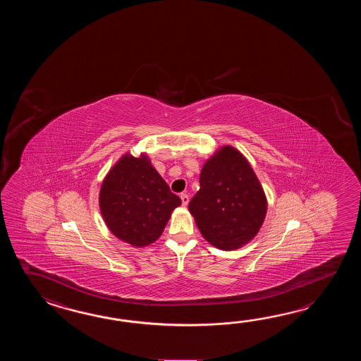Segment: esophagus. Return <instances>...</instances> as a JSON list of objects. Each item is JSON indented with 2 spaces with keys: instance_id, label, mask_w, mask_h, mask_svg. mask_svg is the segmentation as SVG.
I'll list each match as a JSON object with an SVG mask.
<instances>
[{
  "instance_id": "obj_1",
  "label": "esophagus",
  "mask_w": 361,
  "mask_h": 361,
  "mask_svg": "<svg viewBox=\"0 0 361 361\" xmlns=\"http://www.w3.org/2000/svg\"><path fill=\"white\" fill-rule=\"evenodd\" d=\"M180 200H182L183 207H185V205L188 204V201H190V197H188V195H187V193H180Z\"/></svg>"
}]
</instances>
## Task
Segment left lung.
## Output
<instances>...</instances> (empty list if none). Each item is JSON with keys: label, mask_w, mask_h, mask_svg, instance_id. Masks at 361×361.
Returning a JSON list of instances; mask_svg holds the SVG:
<instances>
[{"label": "left lung", "mask_w": 361, "mask_h": 361, "mask_svg": "<svg viewBox=\"0 0 361 361\" xmlns=\"http://www.w3.org/2000/svg\"><path fill=\"white\" fill-rule=\"evenodd\" d=\"M201 235L222 250L238 249L258 233L267 200L250 164L224 146L200 174V190L188 204Z\"/></svg>", "instance_id": "obj_1"}]
</instances>
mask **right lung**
Instances as JSON below:
<instances>
[{
    "label": "right lung",
    "instance_id": "1",
    "mask_svg": "<svg viewBox=\"0 0 361 361\" xmlns=\"http://www.w3.org/2000/svg\"><path fill=\"white\" fill-rule=\"evenodd\" d=\"M180 204L146 154L138 159L123 156L100 188V213L108 228L116 238L138 247L161 236L171 212Z\"/></svg>",
    "mask_w": 361,
    "mask_h": 361
}]
</instances>
